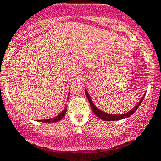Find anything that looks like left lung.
<instances>
[{
    "instance_id": "left-lung-1",
    "label": "left lung",
    "mask_w": 161,
    "mask_h": 161,
    "mask_svg": "<svg viewBox=\"0 0 161 161\" xmlns=\"http://www.w3.org/2000/svg\"><path fill=\"white\" fill-rule=\"evenodd\" d=\"M85 94H86L87 98H88V101H89L90 106H91V108H92V110L93 112H94V114H96L98 118H99L100 119H102V120H104V121L120 120V119H125V118L130 117V116L132 115V114H134L136 111H137V109L138 108V107L140 106V104L142 103V101H143L144 97H145V96H144L143 97H142V99H141L140 102L137 103V106H136L134 108H133V110H131V111H129V112L125 113V114H108V113L103 112V111H101L100 110H99L96 106H95L94 103H92V100L91 99V98H90L89 95H88V93L87 92L86 90H85Z\"/></svg>"
}]
</instances>
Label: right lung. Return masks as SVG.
Returning a JSON list of instances; mask_svg holds the SVG:
<instances>
[{"mask_svg":"<svg viewBox=\"0 0 161 161\" xmlns=\"http://www.w3.org/2000/svg\"><path fill=\"white\" fill-rule=\"evenodd\" d=\"M66 111H67V108H65V109H64L63 111H62V112H61L58 115L56 116V117H54V118H53V119H45V120H39V122H58V121H60L62 118L65 117V114H66Z\"/></svg>","mask_w":161,"mask_h":161,"instance_id":"1","label":"right lung"}]
</instances>
